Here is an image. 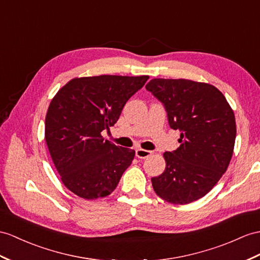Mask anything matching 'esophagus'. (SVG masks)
I'll return each instance as SVG.
<instances>
[{
    "label": "esophagus",
    "instance_id": "34e87169",
    "mask_svg": "<svg viewBox=\"0 0 260 260\" xmlns=\"http://www.w3.org/2000/svg\"><path fill=\"white\" fill-rule=\"evenodd\" d=\"M136 155L139 159H145V157H149L152 155V151L149 150H143V149H137Z\"/></svg>",
    "mask_w": 260,
    "mask_h": 260
}]
</instances>
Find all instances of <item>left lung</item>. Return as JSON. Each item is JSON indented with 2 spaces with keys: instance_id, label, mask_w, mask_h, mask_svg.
<instances>
[{
  "instance_id": "1",
  "label": "left lung",
  "mask_w": 260,
  "mask_h": 260,
  "mask_svg": "<svg viewBox=\"0 0 260 260\" xmlns=\"http://www.w3.org/2000/svg\"><path fill=\"white\" fill-rule=\"evenodd\" d=\"M164 105L180 147L164 152L166 170L152 178L157 196L172 204L203 198L230 166L236 139L234 111L216 87L188 79H151L145 86Z\"/></svg>"
}]
</instances>
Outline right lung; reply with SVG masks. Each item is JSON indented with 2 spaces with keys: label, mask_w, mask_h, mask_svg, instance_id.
<instances>
[{
  "label": "right lung",
  "mask_w": 260,
  "mask_h": 260,
  "mask_svg": "<svg viewBox=\"0 0 260 260\" xmlns=\"http://www.w3.org/2000/svg\"><path fill=\"white\" fill-rule=\"evenodd\" d=\"M149 76L101 75L69 80L52 99L45 140L64 185L85 200L111 194L136 155L135 150L105 140L126 101Z\"/></svg>",
  "instance_id": "add662e5"
}]
</instances>
